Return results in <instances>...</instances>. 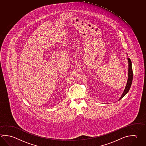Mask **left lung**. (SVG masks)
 Here are the masks:
<instances>
[{
  "label": "left lung",
  "instance_id": "8db88e82",
  "mask_svg": "<svg viewBox=\"0 0 146 146\" xmlns=\"http://www.w3.org/2000/svg\"><path fill=\"white\" fill-rule=\"evenodd\" d=\"M128 55V54H127ZM128 80L127 82V84L125 86V89L124 90L123 94L121 95V97L119 98L118 100H120L123 97H124L125 95L128 93L129 90L130 89L132 82V80H133V71H132V62L130 58H128Z\"/></svg>",
  "mask_w": 146,
  "mask_h": 146
}]
</instances>
